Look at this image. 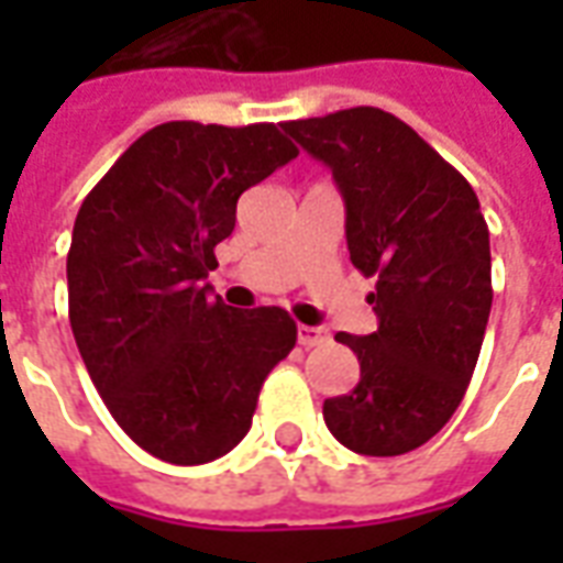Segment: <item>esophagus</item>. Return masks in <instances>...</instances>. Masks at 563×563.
<instances>
[{
    "label": "esophagus",
    "mask_w": 563,
    "mask_h": 563,
    "mask_svg": "<svg viewBox=\"0 0 563 563\" xmlns=\"http://www.w3.org/2000/svg\"><path fill=\"white\" fill-rule=\"evenodd\" d=\"M325 341H329V331L325 329H310V325H301V329H298V343H301L305 350L322 346Z\"/></svg>",
    "instance_id": "obj_1"
}]
</instances>
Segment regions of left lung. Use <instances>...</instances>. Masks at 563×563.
<instances>
[{
	"mask_svg": "<svg viewBox=\"0 0 563 563\" xmlns=\"http://www.w3.org/2000/svg\"><path fill=\"white\" fill-rule=\"evenodd\" d=\"M329 165L346 208V246L365 277L377 331L334 341L358 355L350 395L322 404L343 446L404 455L452 419L492 313V250L473 186L413 129L379 108L283 123Z\"/></svg>",
	"mask_w": 563,
	"mask_h": 563,
	"instance_id": "obj_1",
	"label": "left lung"
}]
</instances>
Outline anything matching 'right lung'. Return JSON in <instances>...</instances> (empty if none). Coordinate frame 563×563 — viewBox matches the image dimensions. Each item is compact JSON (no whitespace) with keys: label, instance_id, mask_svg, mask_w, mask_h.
Wrapping results in <instances>:
<instances>
[{"label":"right lung","instance_id":"right-lung-1","mask_svg":"<svg viewBox=\"0 0 563 563\" xmlns=\"http://www.w3.org/2000/svg\"><path fill=\"white\" fill-rule=\"evenodd\" d=\"M295 156L274 123L174 120L144 132L80 205L66 262L75 343L117 424L168 464L238 446L271 367L292 353L283 307L234 310L205 280L241 192Z\"/></svg>","mask_w":563,"mask_h":563}]
</instances>
